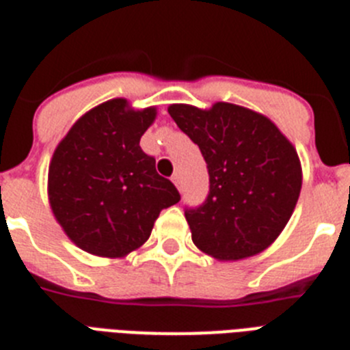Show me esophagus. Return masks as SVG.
<instances>
[{"mask_svg": "<svg viewBox=\"0 0 350 350\" xmlns=\"http://www.w3.org/2000/svg\"><path fill=\"white\" fill-rule=\"evenodd\" d=\"M172 180H173V184L177 185V189L182 191V178H180V175H178V173H175V175H173Z\"/></svg>", "mask_w": 350, "mask_h": 350, "instance_id": "obj_1", "label": "esophagus"}]
</instances>
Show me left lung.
Instances as JSON below:
<instances>
[{
  "label": "left lung",
  "mask_w": 350,
  "mask_h": 350,
  "mask_svg": "<svg viewBox=\"0 0 350 350\" xmlns=\"http://www.w3.org/2000/svg\"><path fill=\"white\" fill-rule=\"evenodd\" d=\"M168 113L202 150L208 196L185 206L193 242L222 261L267 249L293 215L301 191L298 154L261 113L233 103L210 110L172 105Z\"/></svg>",
  "instance_id": "1"
}]
</instances>
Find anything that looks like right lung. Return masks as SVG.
<instances>
[{
	"instance_id": "1",
	"label": "right lung",
	"mask_w": 350,
	"mask_h": 350,
	"mask_svg": "<svg viewBox=\"0 0 350 350\" xmlns=\"http://www.w3.org/2000/svg\"><path fill=\"white\" fill-rule=\"evenodd\" d=\"M156 108L131 110L122 98L77 120L49 166V200L64 233L91 254L120 258L147 242L163 208L180 202L140 138Z\"/></svg>"
}]
</instances>
